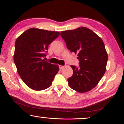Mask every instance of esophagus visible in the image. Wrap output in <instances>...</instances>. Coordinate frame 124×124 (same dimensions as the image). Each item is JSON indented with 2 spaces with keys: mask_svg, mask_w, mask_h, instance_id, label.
Returning <instances> with one entry per match:
<instances>
[{
  "mask_svg": "<svg viewBox=\"0 0 124 124\" xmlns=\"http://www.w3.org/2000/svg\"><path fill=\"white\" fill-rule=\"evenodd\" d=\"M59 67L60 69H62L63 68H64V66H62V65H59Z\"/></svg>",
  "mask_w": 124,
  "mask_h": 124,
  "instance_id": "obj_1",
  "label": "esophagus"
}]
</instances>
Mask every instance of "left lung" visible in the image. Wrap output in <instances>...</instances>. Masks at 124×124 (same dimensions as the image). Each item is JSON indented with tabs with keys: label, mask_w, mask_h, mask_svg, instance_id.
I'll list each match as a JSON object with an SVG mask.
<instances>
[{
	"label": "left lung",
	"mask_w": 124,
	"mask_h": 124,
	"mask_svg": "<svg viewBox=\"0 0 124 124\" xmlns=\"http://www.w3.org/2000/svg\"><path fill=\"white\" fill-rule=\"evenodd\" d=\"M60 36L67 48L78 54L79 61V67L71 65L73 73L67 79L70 87L79 93L91 91L106 71L108 56L103 41L85 27L62 31Z\"/></svg>",
	"instance_id": "8db88e82"
}]
</instances>
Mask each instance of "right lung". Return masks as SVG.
Segmentation results:
<instances>
[{"label": "right lung", "mask_w": 124, "mask_h": 124, "mask_svg": "<svg viewBox=\"0 0 124 124\" xmlns=\"http://www.w3.org/2000/svg\"><path fill=\"white\" fill-rule=\"evenodd\" d=\"M59 34L31 28L16 39L14 62L20 78L32 90L41 91L50 87L59 71L58 65L51 64L43 58L48 45Z\"/></svg>", "instance_id": "1"}]
</instances>
